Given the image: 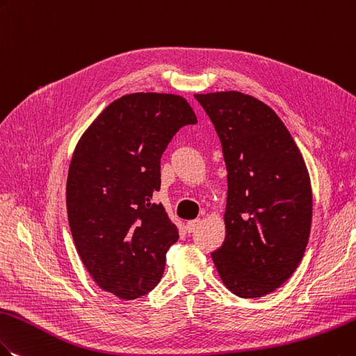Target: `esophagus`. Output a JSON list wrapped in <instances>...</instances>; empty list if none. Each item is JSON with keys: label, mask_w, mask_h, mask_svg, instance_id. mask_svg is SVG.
I'll use <instances>...</instances> for the list:
<instances>
[{"label": "esophagus", "mask_w": 356, "mask_h": 356, "mask_svg": "<svg viewBox=\"0 0 356 356\" xmlns=\"http://www.w3.org/2000/svg\"><path fill=\"white\" fill-rule=\"evenodd\" d=\"M200 225V219H194V220H188L187 222V225H186V227H187V231H188V234H191V232H194L195 229H197V226Z\"/></svg>", "instance_id": "34e87169"}]
</instances>
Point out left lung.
<instances>
[{
	"label": "left lung",
	"instance_id": "1",
	"mask_svg": "<svg viewBox=\"0 0 356 356\" xmlns=\"http://www.w3.org/2000/svg\"><path fill=\"white\" fill-rule=\"evenodd\" d=\"M220 138L227 170L226 235L211 252L225 286L260 298L301 263L312 219L309 175L272 108L250 95H194Z\"/></svg>",
	"mask_w": 356,
	"mask_h": 356
}]
</instances>
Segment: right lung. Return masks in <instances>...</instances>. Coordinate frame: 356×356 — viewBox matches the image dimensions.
I'll return each instance as SVG.
<instances>
[{
    "label": "right lung",
    "mask_w": 356,
    "mask_h": 356,
    "mask_svg": "<svg viewBox=\"0 0 356 356\" xmlns=\"http://www.w3.org/2000/svg\"><path fill=\"white\" fill-rule=\"evenodd\" d=\"M194 124L181 96L131 93L108 105L76 146L67 178L70 231L93 280L121 300L158 285L179 238L153 194L169 141Z\"/></svg>",
    "instance_id": "right-lung-1"
}]
</instances>
